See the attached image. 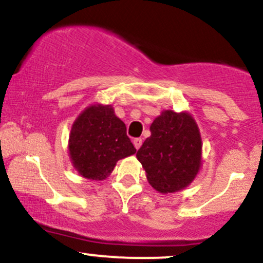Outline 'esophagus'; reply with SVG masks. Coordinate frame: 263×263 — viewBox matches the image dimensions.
<instances>
[{
    "label": "esophagus",
    "instance_id": "34e87169",
    "mask_svg": "<svg viewBox=\"0 0 263 263\" xmlns=\"http://www.w3.org/2000/svg\"><path fill=\"white\" fill-rule=\"evenodd\" d=\"M134 145H135V147H136V149L140 148V147L142 146V138H135Z\"/></svg>",
    "mask_w": 263,
    "mask_h": 263
}]
</instances>
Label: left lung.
<instances>
[{"label": "left lung", "mask_w": 263, "mask_h": 263, "mask_svg": "<svg viewBox=\"0 0 263 263\" xmlns=\"http://www.w3.org/2000/svg\"><path fill=\"white\" fill-rule=\"evenodd\" d=\"M149 131L151 136L136 155L149 184L161 193L186 189L201 167L202 141L196 121L187 112L166 109Z\"/></svg>", "instance_id": "8db88e82"}]
</instances>
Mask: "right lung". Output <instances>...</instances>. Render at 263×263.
<instances>
[{
  "mask_svg": "<svg viewBox=\"0 0 263 263\" xmlns=\"http://www.w3.org/2000/svg\"><path fill=\"white\" fill-rule=\"evenodd\" d=\"M68 151L72 164L88 180H105L118 160L136 152L126 134V125L111 105H92L76 118L71 128Z\"/></svg>",
  "mask_w": 263,
  "mask_h": 263,
  "instance_id": "right-lung-1",
  "label": "right lung"
}]
</instances>
